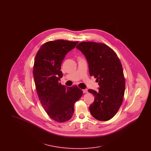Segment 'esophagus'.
<instances>
[{
	"instance_id": "34e87169",
	"label": "esophagus",
	"mask_w": 151,
	"mask_h": 151,
	"mask_svg": "<svg viewBox=\"0 0 151 151\" xmlns=\"http://www.w3.org/2000/svg\"><path fill=\"white\" fill-rule=\"evenodd\" d=\"M83 93H86L88 92V89H83Z\"/></svg>"
}]
</instances>
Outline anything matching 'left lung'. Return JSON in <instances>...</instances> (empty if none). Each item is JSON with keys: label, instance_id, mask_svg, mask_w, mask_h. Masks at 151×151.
<instances>
[{"label": "left lung", "instance_id": "1", "mask_svg": "<svg viewBox=\"0 0 151 151\" xmlns=\"http://www.w3.org/2000/svg\"><path fill=\"white\" fill-rule=\"evenodd\" d=\"M76 49L84 55L91 76L96 78L99 91L88 89L94 96L89 110L100 121L111 119L118 112L123 100L125 79L119 59L115 52L104 43L83 42Z\"/></svg>", "mask_w": 151, "mask_h": 151}]
</instances>
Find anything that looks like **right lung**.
Instances as JSON below:
<instances>
[{
  "mask_svg": "<svg viewBox=\"0 0 151 151\" xmlns=\"http://www.w3.org/2000/svg\"><path fill=\"white\" fill-rule=\"evenodd\" d=\"M78 42L63 40L47 42L41 46L35 58L33 73L39 100L47 114L57 122L72 118L74 104L83 95L76 86L67 87L59 83L63 77L61 64Z\"/></svg>",
  "mask_w": 151,
  "mask_h": 151,
  "instance_id": "add662e5",
  "label": "right lung"
}]
</instances>
